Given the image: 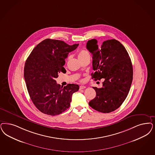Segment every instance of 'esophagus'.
I'll list each match as a JSON object with an SVG mask.
<instances>
[{"label":"esophagus","mask_w":155,"mask_h":155,"mask_svg":"<svg viewBox=\"0 0 155 155\" xmlns=\"http://www.w3.org/2000/svg\"><path fill=\"white\" fill-rule=\"evenodd\" d=\"M86 86H80V90H81V89H85Z\"/></svg>","instance_id":"obj_1"}]
</instances>
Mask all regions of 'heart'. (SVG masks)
Here are the masks:
<instances>
[{
    "instance_id": "obj_1",
    "label": "heart",
    "mask_w": 155,
    "mask_h": 155,
    "mask_svg": "<svg viewBox=\"0 0 155 155\" xmlns=\"http://www.w3.org/2000/svg\"><path fill=\"white\" fill-rule=\"evenodd\" d=\"M86 57H90L89 53L86 50H81L78 54V58L80 59V61L85 58ZM69 58H68V59Z\"/></svg>"
}]
</instances>
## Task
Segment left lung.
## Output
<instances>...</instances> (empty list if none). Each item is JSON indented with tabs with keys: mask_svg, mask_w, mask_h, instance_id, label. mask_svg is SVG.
Segmentation results:
<instances>
[{
	"mask_svg": "<svg viewBox=\"0 0 155 155\" xmlns=\"http://www.w3.org/2000/svg\"><path fill=\"white\" fill-rule=\"evenodd\" d=\"M86 48L92 54L91 77L104 78L102 87H93L96 97L89 102L100 112L110 113L121 105L128 96L133 80V67L127 50L116 39L104 41L101 48L95 39L88 41Z\"/></svg>",
	"mask_w": 155,
	"mask_h": 155,
	"instance_id": "1",
	"label": "left lung"
}]
</instances>
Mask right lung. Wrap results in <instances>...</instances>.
<instances>
[{"label":"right lung","instance_id":"add662e5","mask_svg":"<svg viewBox=\"0 0 155 155\" xmlns=\"http://www.w3.org/2000/svg\"><path fill=\"white\" fill-rule=\"evenodd\" d=\"M78 46L46 39L27 58L24 68L27 91L33 104L43 113L55 116L64 112L70 106L72 94L78 91V85L69 84L62 88L55 80L59 73L66 71L64 59Z\"/></svg>","mask_w":155,"mask_h":155}]
</instances>
